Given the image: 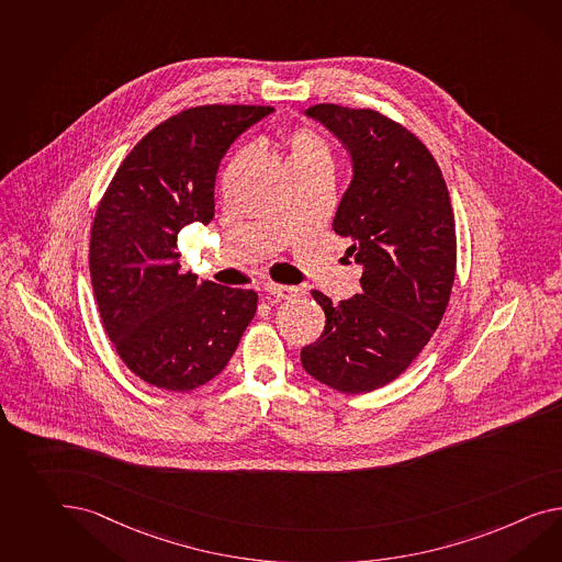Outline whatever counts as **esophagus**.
<instances>
[{"label": "esophagus", "instance_id": "obj_1", "mask_svg": "<svg viewBox=\"0 0 562 562\" xmlns=\"http://www.w3.org/2000/svg\"><path fill=\"white\" fill-rule=\"evenodd\" d=\"M265 293L274 300H293V297L302 295L303 289L293 288V285H279V283L269 281V283H265Z\"/></svg>", "mask_w": 562, "mask_h": 562}]
</instances>
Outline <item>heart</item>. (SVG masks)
I'll return each mask as SVG.
<instances>
[{"label": "heart", "mask_w": 562, "mask_h": 562, "mask_svg": "<svg viewBox=\"0 0 562 562\" xmlns=\"http://www.w3.org/2000/svg\"><path fill=\"white\" fill-rule=\"evenodd\" d=\"M288 148V162L291 165H330V146L314 130L291 128L283 136Z\"/></svg>", "instance_id": "b5f03b06"}]
</instances>
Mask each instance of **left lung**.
<instances>
[{
	"instance_id": "1",
	"label": "left lung",
	"mask_w": 562,
	"mask_h": 562,
	"mask_svg": "<svg viewBox=\"0 0 562 562\" xmlns=\"http://www.w3.org/2000/svg\"><path fill=\"white\" fill-rule=\"evenodd\" d=\"M345 143L352 181L331 231L362 265V293L331 305L316 342L303 346L307 373L342 393H369L397 379L428 345L447 312L457 273V231L447 183L414 132L369 108L317 103L305 110Z\"/></svg>"
}]
</instances>
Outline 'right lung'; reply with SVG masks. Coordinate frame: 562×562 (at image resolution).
Segmentation results:
<instances>
[{
  "label": "right lung",
  "mask_w": 562,
  "mask_h": 562,
  "mask_svg": "<svg viewBox=\"0 0 562 562\" xmlns=\"http://www.w3.org/2000/svg\"><path fill=\"white\" fill-rule=\"evenodd\" d=\"M271 105H198L130 150L101 198L89 271L103 330L132 373L167 391L202 387L228 364L257 312L252 289L183 273L177 234L214 217L217 167Z\"/></svg>",
  "instance_id": "1"
}]
</instances>
